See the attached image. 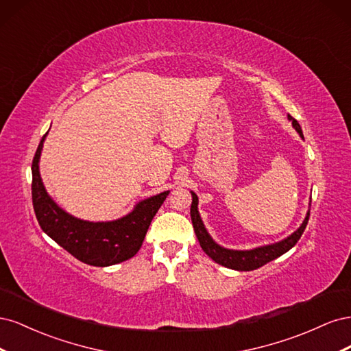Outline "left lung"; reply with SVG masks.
<instances>
[{"instance_id":"8db88e82","label":"left lung","mask_w":351,"mask_h":351,"mask_svg":"<svg viewBox=\"0 0 351 351\" xmlns=\"http://www.w3.org/2000/svg\"><path fill=\"white\" fill-rule=\"evenodd\" d=\"M289 120L293 121V127L297 130V133L303 137L302 127L299 123H297V120H294L291 115H289ZM192 197L193 199H192V206H190V215H192L193 228L196 232V237L200 243L202 250H204L212 261H215L217 263L222 265V267H227L230 269H237V271L258 269L263 267L265 263L277 259L285 252H289L302 237L303 231L307 226V221H309V217H311V212H307L303 224L297 228L291 236L278 243L268 244V246H261L252 250H231V249L221 247L219 244H217L208 234V231L204 226V222H202L199 210H197V196L193 192H192Z\"/></svg>"}]
</instances>
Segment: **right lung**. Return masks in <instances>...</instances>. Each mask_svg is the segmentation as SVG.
<instances>
[{
  "instance_id": "add662e5",
  "label": "right lung",
  "mask_w": 351,
  "mask_h": 351,
  "mask_svg": "<svg viewBox=\"0 0 351 351\" xmlns=\"http://www.w3.org/2000/svg\"><path fill=\"white\" fill-rule=\"evenodd\" d=\"M47 134L32 162V202L40 228L74 258L92 267H110L133 258L169 190L139 202L129 215L120 219L90 222L74 218L51 199L42 183L39 158Z\"/></svg>"
}]
</instances>
